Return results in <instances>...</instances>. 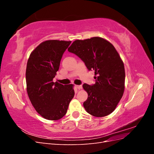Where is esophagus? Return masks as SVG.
Segmentation results:
<instances>
[{"instance_id":"34e87169","label":"esophagus","mask_w":154,"mask_h":154,"mask_svg":"<svg viewBox=\"0 0 154 154\" xmlns=\"http://www.w3.org/2000/svg\"><path fill=\"white\" fill-rule=\"evenodd\" d=\"M76 88H78V89H82V85H76Z\"/></svg>"}]
</instances>
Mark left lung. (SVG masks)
Segmentation results:
<instances>
[{
  "mask_svg": "<svg viewBox=\"0 0 154 154\" xmlns=\"http://www.w3.org/2000/svg\"><path fill=\"white\" fill-rule=\"evenodd\" d=\"M68 51L81 58L89 71H94V84L83 85L88 94L83 103L87 112L99 118L111 114L125 90V67L118 51L101 37L76 40Z\"/></svg>",
  "mask_w": 154,
  "mask_h": 154,
  "instance_id": "left-lung-1",
  "label": "left lung"
}]
</instances>
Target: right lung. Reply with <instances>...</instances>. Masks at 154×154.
<instances>
[{"label": "right lung", "instance_id": "right-lung-1", "mask_svg": "<svg viewBox=\"0 0 154 154\" xmlns=\"http://www.w3.org/2000/svg\"><path fill=\"white\" fill-rule=\"evenodd\" d=\"M71 41L51 40L32 51L27 63V92L36 111L45 119L58 120L67 113L74 96L73 85L53 82Z\"/></svg>", "mask_w": 154, "mask_h": 154}]
</instances>
